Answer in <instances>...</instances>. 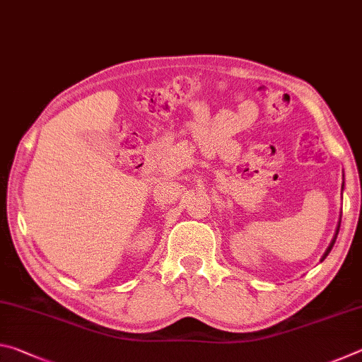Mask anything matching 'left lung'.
I'll use <instances>...</instances> for the list:
<instances>
[{
    "label": "left lung",
    "mask_w": 362,
    "mask_h": 362,
    "mask_svg": "<svg viewBox=\"0 0 362 362\" xmlns=\"http://www.w3.org/2000/svg\"><path fill=\"white\" fill-rule=\"evenodd\" d=\"M339 230H340V223H339V226H337V230H335V236H334V240H332V241H330V244H329V247L326 249V252H324V255H322V259H321V262H322L324 259H326V257H327V254L330 252V249H332V247H334V244H335V240H337V235H339Z\"/></svg>",
    "instance_id": "left-lung-1"
}]
</instances>
